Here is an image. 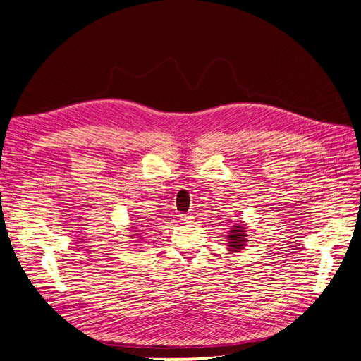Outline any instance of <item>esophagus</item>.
<instances>
[{
    "label": "esophagus",
    "instance_id": "1",
    "mask_svg": "<svg viewBox=\"0 0 361 361\" xmlns=\"http://www.w3.org/2000/svg\"><path fill=\"white\" fill-rule=\"evenodd\" d=\"M192 218H194V215H191V214H182V215H180V221H182L183 224H187V223H191V221H192Z\"/></svg>",
    "mask_w": 361,
    "mask_h": 361
}]
</instances>
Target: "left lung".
<instances>
[{"mask_svg": "<svg viewBox=\"0 0 361 361\" xmlns=\"http://www.w3.org/2000/svg\"><path fill=\"white\" fill-rule=\"evenodd\" d=\"M248 231L244 224H235L232 226L231 231L227 235V250L232 251V253H238L247 245V235Z\"/></svg>", "mask_w": 361, "mask_h": 361, "instance_id": "left-lung-1", "label": "left lung"}]
</instances>
